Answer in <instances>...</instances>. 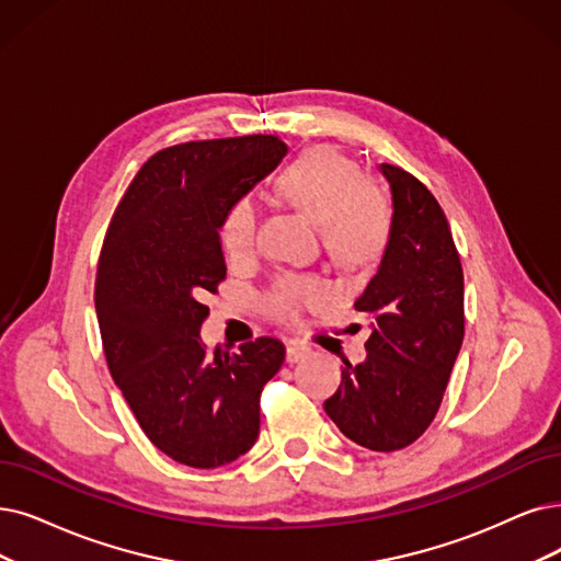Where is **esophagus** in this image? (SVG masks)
<instances>
[{"mask_svg": "<svg viewBox=\"0 0 561 561\" xmlns=\"http://www.w3.org/2000/svg\"><path fill=\"white\" fill-rule=\"evenodd\" d=\"M308 352H310V347H306V345H301V343H289V345H287V352H285L287 364L301 362V358H304Z\"/></svg>", "mask_w": 561, "mask_h": 561, "instance_id": "obj_1", "label": "esophagus"}]
</instances>
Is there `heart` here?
Masks as SVG:
<instances>
[{"label":"heart","instance_id":"heart-1","mask_svg":"<svg viewBox=\"0 0 561 561\" xmlns=\"http://www.w3.org/2000/svg\"><path fill=\"white\" fill-rule=\"evenodd\" d=\"M278 193L320 222L327 253L345 266H364L385 251L391 218L385 197L364 182L358 165L333 147H312L280 172ZM257 211L241 197L220 222L218 239L228 257L241 260L255 249ZM327 287L320 280L287 276L268 295V312L278 320H297L299 312L320 306Z\"/></svg>","mask_w":561,"mask_h":561}]
</instances>
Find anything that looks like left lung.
I'll list each match as a JSON object with an SVG mask.
<instances>
[{
    "instance_id": "obj_1",
    "label": "left lung",
    "mask_w": 561,
    "mask_h": 561,
    "mask_svg": "<svg viewBox=\"0 0 561 561\" xmlns=\"http://www.w3.org/2000/svg\"><path fill=\"white\" fill-rule=\"evenodd\" d=\"M391 188V230L354 308L373 316L366 358L345 362L324 410L370 451H398L433 423L465 335L462 266L433 193L402 168L379 165Z\"/></svg>"
}]
</instances>
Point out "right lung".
I'll return each mask as SVG.
<instances>
[{"label":"right lung","instance_id":"1","mask_svg":"<svg viewBox=\"0 0 561 561\" xmlns=\"http://www.w3.org/2000/svg\"><path fill=\"white\" fill-rule=\"evenodd\" d=\"M285 151L274 136L168 147L133 176L105 232L94 301L110 375L156 449L188 467L251 449L260 393L285 362L268 335L214 354L199 339L203 297L228 272L220 222Z\"/></svg>","mask_w":561,"mask_h":561}]
</instances>
